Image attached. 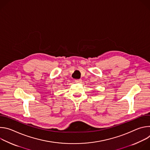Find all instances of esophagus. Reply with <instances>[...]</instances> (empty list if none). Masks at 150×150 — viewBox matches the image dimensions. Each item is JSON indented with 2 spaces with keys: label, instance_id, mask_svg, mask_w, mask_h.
Listing matches in <instances>:
<instances>
[{
  "label": "esophagus",
  "instance_id": "34e87169",
  "mask_svg": "<svg viewBox=\"0 0 150 150\" xmlns=\"http://www.w3.org/2000/svg\"><path fill=\"white\" fill-rule=\"evenodd\" d=\"M75 81L76 82H77V83H81V82H82V79H75Z\"/></svg>",
  "mask_w": 150,
  "mask_h": 150
}]
</instances>
